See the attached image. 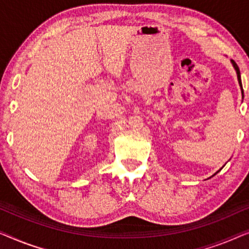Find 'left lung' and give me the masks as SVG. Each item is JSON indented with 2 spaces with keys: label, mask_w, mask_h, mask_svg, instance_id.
<instances>
[{
  "label": "left lung",
  "mask_w": 249,
  "mask_h": 249,
  "mask_svg": "<svg viewBox=\"0 0 249 249\" xmlns=\"http://www.w3.org/2000/svg\"><path fill=\"white\" fill-rule=\"evenodd\" d=\"M231 63H232L233 68H234V70H236V72H237V78H238V82H239V86H240V88H241V92H243V85H241V78H240V71H239V68H238V65L236 64V62L232 61V59H231ZM243 94H244V92H243ZM219 171H220V170L216 171L215 174H218ZM215 174H214V175H215ZM214 175H213V176H214Z\"/></svg>",
  "instance_id": "1"
}]
</instances>
